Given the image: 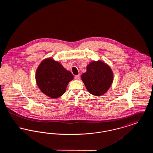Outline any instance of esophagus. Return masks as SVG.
Here are the masks:
<instances>
[{
	"label": "esophagus",
	"instance_id": "1",
	"mask_svg": "<svg viewBox=\"0 0 153 153\" xmlns=\"http://www.w3.org/2000/svg\"><path fill=\"white\" fill-rule=\"evenodd\" d=\"M75 79H76V80H79V79H80V75H79V74L76 75V76H75Z\"/></svg>",
	"mask_w": 153,
	"mask_h": 153
}]
</instances>
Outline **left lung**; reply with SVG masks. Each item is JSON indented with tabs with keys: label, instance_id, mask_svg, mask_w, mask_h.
I'll return each instance as SVG.
<instances>
[{
	"label": "left lung",
	"instance_id": "1",
	"mask_svg": "<svg viewBox=\"0 0 153 153\" xmlns=\"http://www.w3.org/2000/svg\"><path fill=\"white\" fill-rule=\"evenodd\" d=\"M81 77L88 91L99 96L108 90L113 82L114 74L106 63L98 60L90 62L87 66V72Z\"/></svg>",
	"mask_w": 153,
	"mask_h": 153
}]
</instances>
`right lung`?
Listing matches in <instances>:
<instances>
[{
    "instance_id": "right-lung-1",
    "label": "right lung",
    "mask_w": 153,
    "mask_h": 153,
    "mask_svg": "<svg viewBox=\"0 0 153 153\" xmlns=\"http://www.w3.org/2000/svg\"><path fill=\"white\" fill-rule=\"evenodd\" d=\"M73 74L66 70L60 62L45 58L38 66L36 73V84L45 95L56 99L65 92Z\"/></svg>"
}]
</instances>
